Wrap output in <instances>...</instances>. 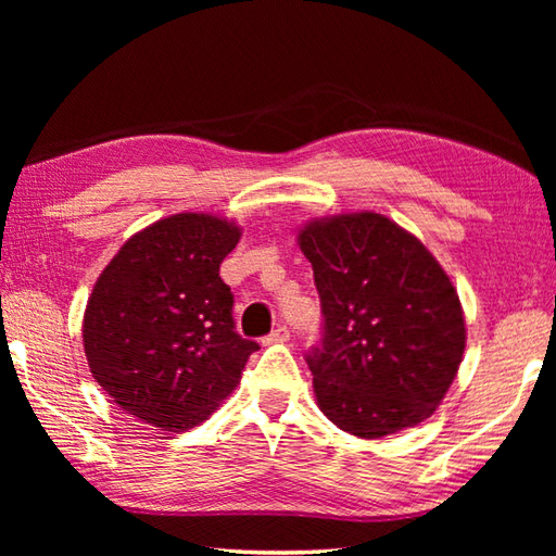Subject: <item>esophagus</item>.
Returning <instances> with one entry per match:
<instances>
[{"mask_svg": "<svg viewBox=\"0 0 556 556\" xmlns=\"http://www.w3.org/2000/svg\"><path fill=\"white\" fill-rule=\"evenodd\" d=\"M289 339V327L287 325H279L271 329V332L263 339V344H285V341Z\"/></svg>", "mask_w": 556, "mask_h": 556, "instance_id": "obj_1", "label": "esophagus"}]
</instances>
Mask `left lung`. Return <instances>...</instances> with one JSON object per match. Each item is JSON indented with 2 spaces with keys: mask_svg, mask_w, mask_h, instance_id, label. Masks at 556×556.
Instances as JSON below:
<instances>
[{
  "mask_svg": "<svg viewBox=\"0 0 556 556\" xmlns=\"http://www.w3.org/2000/svg\"><path fill=\"white\" fill-rule=\"evenodd\" d=\"M320 293L323 339L305 353L317 406L365 440L430 418L466 346L458 293L416 236L375 212L299 233Z\"/></svg>",
  "mask_w": 556,
  "mask_h": 556,
  "instance_id": "1",
  "label": "left lung"
}]
</instances>
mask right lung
Listing matches in <instances>:
<instances>
[{"label":"right lung","instance_id":"right-lung-1","mask_svg":"<svg viewBox=\"0 0 556 556\" xmlns=\"http://www.w3.org/2000/svg\"><path fill=\"white\" fill-rule=\"evenodd\" d=\"M231 222L184 212L131 236L104 267L83 317L90 372L114 404L169 432L203 422L241 380L257 341L233 325L219 265Z\"/></svg>","mask_w":556,"mask_h":556}]
</instances>
